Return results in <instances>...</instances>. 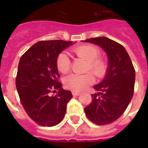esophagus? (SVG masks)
<instances>
[{
    "instance_id": "34e87169",
    "label": "esophagus",
    "mask_w": 148,
    "mask_h": 148,
    "mask_svg": "<svg viewBox=\"0 0 148 148\" xmlns=\"http://www.w3.org/2000/svg\"><path fill=\"white\" fill-rule=\"evenodd\" d=\"M72 95H74V96H79V95H81V93L77 92V91H73V92H72Z\"/></svg>"
}]
</instances>
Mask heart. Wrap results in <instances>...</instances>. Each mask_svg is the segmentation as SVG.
Masks as SVG:
<instances>
[{
	"instance_id": "b5f03b06",
	"label": "heart",
	"mask_w": 148,
	"mask_h": 148,
	"mask_svg": "<svg viewBox=\"0 0 148 148\" xmlns=\"http://www.w3.org/2000/svg\"><path fill=\"white\" fill-rule=\"evenodd\" d=\"M72 52L77 57L87 61V71H91L99 78L105 77L108 72V64L103 58H98L100 50L97 47L90 45H81L74 48ZM56 64L58 71L62 74H67L71 70V60L64 53H59L56 60ZM92 74L88 72L81 75L70 74L64 80V86L73 91H82L95 83V77Z\"/></svg>"
}]
</instances>
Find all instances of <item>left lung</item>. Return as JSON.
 Masks as SVG:
<instances>
[{
  "label": "left lung",
  "instance_id": "1",
  "mask_svg": "<svg viewBox=\"0 0 148 148\" xmlns=\"http://www.w3.org/2000/svg\"><path fill=\"white\" fill-rule=\"evenodd\" d=\"M97 45L105 51L108 69L102 82L94 87L100 91L91 95V103L84 108L90 121L106 125L119 118L127 108L134 95L135 70L123 46L105 37L84 40Z\"/></svg>",
  "mask_w": 148,
  "mask_h": 148
}]
</instances>
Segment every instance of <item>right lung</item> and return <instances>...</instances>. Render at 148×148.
Returning a JSON list of instances; mask_svg holds the SVG:
<instances>
[{"label":"right lung","mask_w":148,"mask_h":148,"mask_svg":"<svg viewBox=\"0 0 148 148\" xmlns=\"http://www.w3.org/2000/svg\"><path fill=\"white\" fill-rule=\"evenodd\" d=\"M73 44L62 40H41L31 46L20 59L16 88L29 117L44 127L58 124L64 117L73 97L61 88L56 64L59 53ZM58 90L57 95H51Z\"/></svg>","instance_id":"add662e5"}]
</instances>
